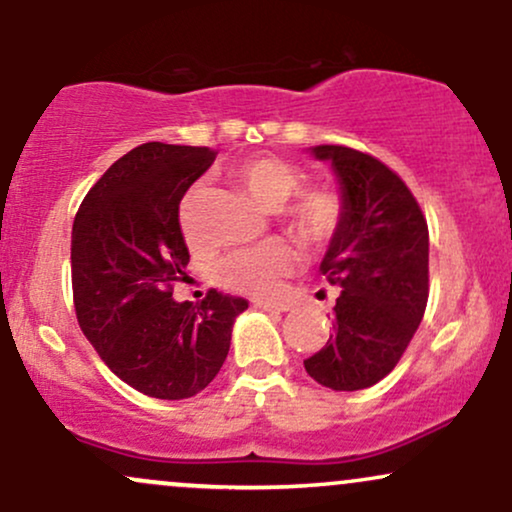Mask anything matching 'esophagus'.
Here are the masks:
<instances>
[{"mask_svg": "<svg viewBox=\"0 0 512 512\" xmlns=\"http://www.w3.org/2000/svg\"><path fill=\"white\" fill-rule=\"evenodd\" d=\"M252 305H255V308H260V310H279V313H286V310L291 308V305L276 303V301H255Z\"/></svg>", "mask_w": 512, "mask_h": 512, "instance_id": "esophagus-1", "label": "esophagus"}]
</instances>
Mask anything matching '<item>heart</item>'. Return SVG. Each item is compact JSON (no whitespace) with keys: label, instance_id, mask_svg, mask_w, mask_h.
<instances>
[{"label":"heart","instance_id":"heart-1","mask_svg":"<svg viewBox=\"0 0 512 512\" xmlns=\"http://www.w3.org/2000/svg\"><path fill=\"white\" fill-rule=\"evenodd\" d=\"M233 178L264 211H276L281 228L303 248H322L342 226L344 204L330 187H300L303 170L276 156H252L233 168ZM202 185H192L180 199L178 223L182 236H197V199ZM298 267V257L281 240L236 250L214 264L216 284L245 296L267 298Z\"/></svg>","mask_w":512,"mask_h":512}]
</instances>
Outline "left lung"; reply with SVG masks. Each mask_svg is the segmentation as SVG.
I'll use <instances>...</instances> for the list:
<instances>
[{"label": "left lung", "instance_id": "8db88e82", "mask_svg": "<svg viewBox=\"0 0 512 512\" xmlns=\"http://www.w3.org/2000/svg\"><path fill=\"white\" fill-rule=\"evenodd\" d=\"M342 185L344 216L320 272L339 286L334 334L305 358L308 375L354 392L385 378L419 330L428 303V226L395 170L349 146H313Z\"/></svg>", "mask_w": 512, "mask_h": 512}]
</instances>
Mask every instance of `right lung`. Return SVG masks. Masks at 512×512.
<instances>
[{
	"label": "right lung",
	"mask_w": 512,
	"mask_h": 512,
	"mask_svg": "<svg viewBox=\"0 0 512 512\" xmlns=\"http://www.w3.org/2000/svg\"><path fill=\"white\" fill-rule=\"evenodd\" d=\"M207 146L149 142L105 170L72 228V289L81 332L120 380L156 399H187L216 378L248 301L207 293L178 303L190 262L180 199L214 163Z\"/></svg>",
	"instance_id": "right-lung-1"
}]
</instances>
